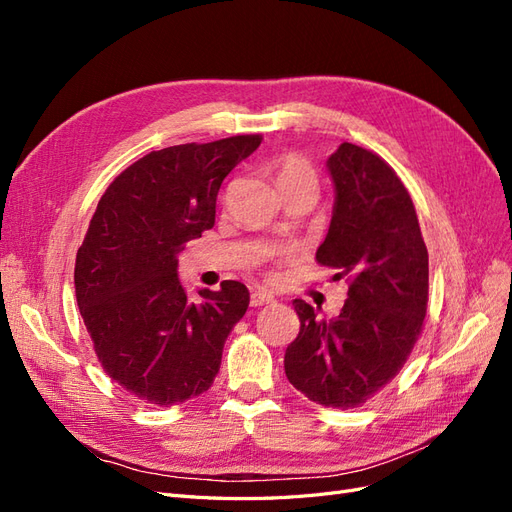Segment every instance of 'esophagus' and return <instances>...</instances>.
<instances>
[{
	"label": "esophagus",
	"mask_w": 512,
	"mask_h": 512,
	"mask_svg": "<svg viewBox=\"0 0 512 512\" xmlns=\"http://www.w3.org/2000/svg\"><path fill=\"white\" fill-rule=\"evenodd\" d=\"M250 303H252V307H262V305H269V303H273V297H271L269 292L256 290V292H252V299H250Z\"/></svg>",
	"instance_id": "esophagus-1"
}]
</instances>
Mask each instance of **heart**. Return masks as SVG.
<instances>
[{"mask_svg":"<svg viewBox=\"0 0 512 512\" xmlns=\"http://www.w3.org/2000/svg\"><path fill=\"white\" fill-rule=\"evenodd\" d=\"M273 177L277 188L286 196L294 190L301 188H314L316 190V173L314 168L309 166L303 158L299 156H284L273 164Z\"/></svg>","mask_w":512,"mask_h":512,"instance_id":"1","label":"heart"}]
</instances>
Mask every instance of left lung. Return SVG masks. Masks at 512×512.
I'll return each mask as SVG.
<instances>
[{
    "instance_id": "left-lung-1",
    "label": "left lung",
    "mask_w": 512,
    "mask_h": 512,
    "mask_svg": "<svg viewBox=\"0 0 512 512\" xmlns=\"http://www.w3.org/2000/svg\"><path fill=\"white\" fill-rule=\"evenodd\" d=\"M335 188L316 260L350 280L333 320L294 299L301 320L284 367L294 389L329 408H359L404 367L423 329L429 256L412 198L376 153L342 143L327 160Z\"/></svg>"
}]
</instances>
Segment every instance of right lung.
<instances>
[{"mask_svg":"<svg viewBox=\"0 0 512 512\" xmlns=\"http://www.w3.org/2000/svg\"><path fill=\"white\" fill-rule=\"evenodd\" d=\"M262 138L230 136L151 151L108 185L76 252L74 286L104 371L162 408L205 393L250 290L226 280L192 301L179 280L183 245L215 224L224 177Z\"/></svg>","mask_w":512,"mask_h":512,"instance_id":"add662e5","label":"right lung"}]
</instances>
